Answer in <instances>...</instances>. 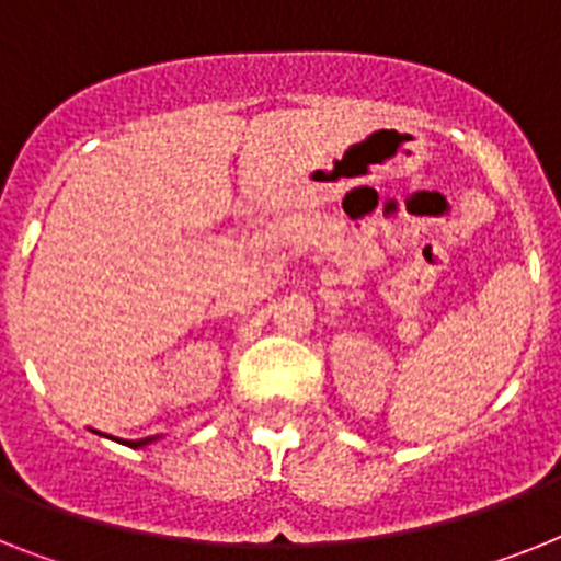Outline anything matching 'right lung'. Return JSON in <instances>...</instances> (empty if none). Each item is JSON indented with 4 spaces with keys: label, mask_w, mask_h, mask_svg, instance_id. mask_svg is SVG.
<instances>
[{
    "label": "right lung",
    "mask_w": 561,
    "mask_h": 561,
    "mask_svg": "<svg viewBox=\"0 0 561 561\" xmlns=\"http://www.w3.org/2000/svg\"><path fill=\"white\" fill-rule=\"evenodd\" d=\"M148 442H153V439H139V442H125V445H128V448H139V445H148Z\"/></svg>",
    "instance_id": "add662e5"
}]
</instances>
